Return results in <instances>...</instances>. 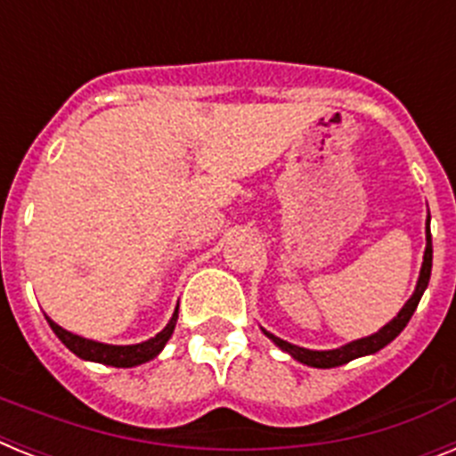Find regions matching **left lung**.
<instances>
[{
	"mask_svg": "<svg viewBox=\"0 0 456 456\" xmlns=\"http://www.w3.org/2000/svg\"><path fill=\"white\" fill-rule=\"evenodd\" d=\"M429 221H432V216L427 215V221H425L427 247H425V256H422V267H420V276H418L416 289H413V294H411V299L402 305V310L397 313V317H393L388 324L381 326L377 333H372V336H368V338H358V340L347 342V345H342V347H338V349H324V352H320V349H305V347H299V345H292V342L281 340L278 336H273V333L265 331L263 329L265 336H267L278 349L288 352L294 361H299V363H304V365H310V368H322V370L338 368V365L349 363V361H354V358L370 356V354H377L379 349H384L386 345H390L395 338L404 331V326L409 324L411 315L416 313L418 304H420V299H422V294H425L427 285H429V276H432V231H429Z\"/></svg>",
	"mask_w": 456,
	"mask_h": 456,
	"instance_id": "obj_1",
	"label": "left lung"
}]
</instances>
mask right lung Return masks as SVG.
I'll return each mask as SVG.
<instances>
[{"label": "right lung", "mask_w": 456, "mask_h": 456, "mask_svg": "<svg viewBox=\"0 0 456 456\" xmlns=\"http://www.w3.org/2000/svg\"><path fill=\"white\" fill-rule=\"evenodd\" d=\"M47 322H50L52 331L56 333V338H59L75 356L84 358V361H93V363L111 365V368H134V365L148 363V361H152L155 356H159V352L164 349L168 338L173 336V329H175V322H178V308H175V313H173V317L168 320V324L164 326L162 331L157 333L155 338H151V340L139 342V345H107V342L88 340V338L77 336V333L66 331L63 326L52 322L50 317H47Z\"/></svg>", "instance_id": "right-lung-1"}]
</instances>
